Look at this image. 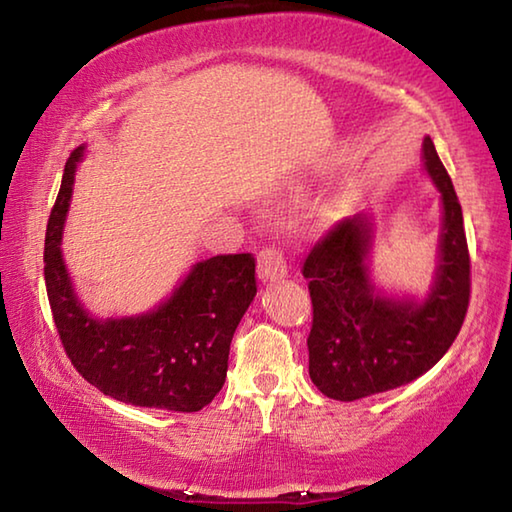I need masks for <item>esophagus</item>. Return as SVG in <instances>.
Wrapping results in <instances>:
<instances>
[{
	"instance_id": "esophagus-1",
	"label": "esophagus",
	"mask_w": 512,
	"mask_h": 512,
	"mask_svg": "<svg viewBox=\"0 0 512 512\" xmlns=\"http://www.w3.org/2000/svg\"><path fill=\"white\" fill-rule=\"evenodd\" d=\"M257 275L262 282H275V280H282V277L287 275V259H284L280 248L266 246L259 250Z\"/></svg>"
}]
</instances>
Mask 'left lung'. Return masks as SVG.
Returning <instances> with one entry per match:
<instances>
[{"label":"left lung","instance_id":"8db88e82","mask_svg":"<svg viewBox=\"0 0 512 512\" xmlns=\"http://www.w3.org/2000/svg\"><path fill=\"white\" fill-rule=\"evenodd\" d=\"M422 158L443 201L438 268L427 298H386L372 287L366 264L372 223L366 214L327 230L302 264L314 307L309 377L332 400L354 402L409 384L436 366L461 332L470 305L461 203L431 137H424Z\"/></svg>","mask_w":512,"mask_h":512}]
</instances>
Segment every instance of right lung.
<instances>
[{"mask_svg": "<svg viewBox=\"0 0 512 512\" xmlns=\"http://www.w3.org/2000/svg\"><path fill=\"white\" fill-rule=\"evenodd\" d=\"M85 146L65 162L45 237L47 298L60 343L83 379L119 402L180 413L201 411L223 388L230 343L257 293L255 257L198 262L158 309L99 320L76 298L60 253L74 171Z\"/></svg>", "mask_w": 512, "mask_h": 512, "instance_id": "1", "label": "right lung"}]
</instances>
